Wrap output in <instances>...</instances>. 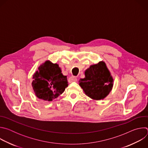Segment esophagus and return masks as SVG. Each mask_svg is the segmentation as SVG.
<instances>
[{
    "instance_id": "esophagus-1",
    "label": "esophagus",
    "mask_w": 148,
    "mask_h": 148,
    "mask_svg": "<svg viewBox=\"0 0 148 148\" xmlns=\"http://www.w3.org/2000/svg\"><path fill=\"white\" fill-rule=\"evenodd\" d=\"M77 79L75 77H71L69 79V83H71V82H77Z\"/></svg>"
}]
</instances>
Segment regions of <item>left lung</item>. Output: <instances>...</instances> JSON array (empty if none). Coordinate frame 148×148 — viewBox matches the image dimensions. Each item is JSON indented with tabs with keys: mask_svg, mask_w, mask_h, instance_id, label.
<instances>
[{
	"mask_svg": "<svg viewBox=\"0 0 148 148\" xmlns=\"http://www.w3.org/2000/svg\"><path fill=\"white\" fill-rule=\"evenodd\" d=\"M85 76L79 81V86L91 98L103 99L111 91L113 79L104 62L91 66L85 71Z\"/></svg>",
	"mask_w": 148,
	"mask_h": 148,
	"instance_id": "left-lung-1",
	"label": "left lung"
}]
</instances>
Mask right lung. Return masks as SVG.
<instances>
[{
    "label": "right lung",
    "mask_w": 148,
    "mask_h": 148,
    "mask_svg": "<svg viewBox=\"0 0 148 148\" xmlns=\"http://www.w3.org/2000/svg\"><path fill=\"white\" fill-rule=\"evenodd\" d=\"M32 86L36 96L45 101H52L64 91L69 84L57 64L46 61L33 75Z\"/></svg>",
    "instance_id": "add662e5"
}]
</instances>
